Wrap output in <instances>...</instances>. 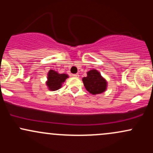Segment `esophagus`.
Segmentation results:
<instances>
[{
	"label": "esophagus",
	"instance_id": "1",
	"mask_svg": "<svg viewBox=\"0 0 153 153\" xmlns=\"http://www.w3.org/2000/svg\"><path fill=\"white\" fill-rule=\"evenodd\" d=\"M73 77H75V78H78L79 77V75L78 74H73Z\"/></svg>",
	"mask_w": 153,
	"mask_h": 153
}]
</instances>
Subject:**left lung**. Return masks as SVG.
<instances>
[{"label":"left lung","instance_id":"left-lung-1","mask_svg":"<svg viewBox=\"0 0 153 153\" xmlns=\"http://www.w3.org/2000/svg\"><path fill=\"white\" fill-rule=\"evenodd\" d=\"M84 86L91 94L96 95L104 92L107 82L96 70H91L87 73V77L82 78Z\"/></svg>","mask_w":153,"mask_h":153}]
</instances>
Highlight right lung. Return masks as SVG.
<instances>
[{"mask_svg":"<svg viewBox=\"0 0 153 153\" xmlns=\"http://www.w3.org/2000/svg\"><path fill=\"white\" fill-rule=\"evenodd\" d=\"M47 76V85L50 91H57L60 88L62 84L68 78L66 74H59L57 72L50 70Z\"/></svg>","mask_w":153,"mask_h":153,"instance_id":"right-lung-1","label":"right lung"}]
</instances>
